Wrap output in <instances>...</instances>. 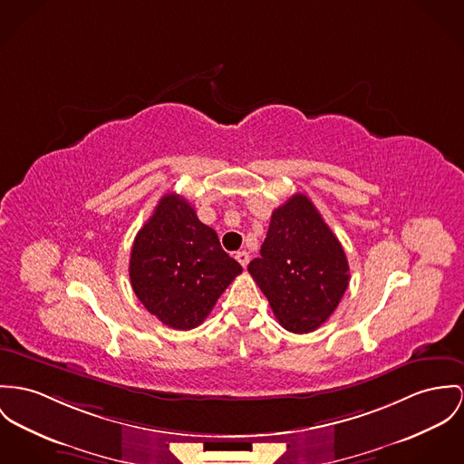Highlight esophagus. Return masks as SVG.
I'll return each mask as SVG.
<instances>
[{
  "label": "esophagus",
  "mask_w": 464,
  "mask_h": 464,
  "mask_svg": "<svg viewBox=\"0 0 464 464\" xmlns=\"http://www.w3.org/2000/svg\"><path fill=\"white\" fill-rule=\"evenodd\" d=\"M235 257H237V261H238L244 268L249 265V252H247V250H238V252L235 254Z\"/></svg>",
  "instance_id": "esophagus-1"
}]
</instances>
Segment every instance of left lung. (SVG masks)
Segmentation results:
<instances>
[{"mask_svg":"<svg viewBox=\"0 0 464 464\" xmlns=\"http://www.w3.org/2000/svg\"><path fill=\"white\" fill-rule=\"evenodd\" d=\"M259 257L249 274L281 326L314 332L337 309L350 285L344 249L305 194L274 210Z\"/></svg>","mask_w":464,"mask_h":464,"instance_id":"obj_1","label":"left lung"}]
</instances>
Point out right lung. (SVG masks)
Segmentation results:
<instances>
[{"mask_svg":"<svg viewBox=\"0 0 464 464\" xmlns=\"http://www.w3.org/2000/svg\"><path fill=\"white\" fill-rule=\"evenodd\" d=\"M242 274L179 194H166L140 229L129 263L132 289L146 311L177 330L201 324Z\"/></svg>","mask_w":464,"mask_h":464,"instance_id":"1","label":"right lung"}]
</instances>
